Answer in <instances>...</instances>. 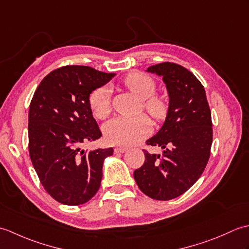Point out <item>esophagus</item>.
<instances>
[{"instance_id":"esophagus-1","label":"esophagus","mask_w":249,"mask_h":249,"mask_svg":"<svg viewBox=\"0 0 249 249\" xmlns=\"http://www.w3.org/2000/svg\"><path fill=\"white\" fill-rule=\"evenodd\" d=\"M126 147H124V146H116V147H114V153L116 154V153H124V152H126Z\"/></svg>"}]
</instances>
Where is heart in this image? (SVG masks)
Returning <instances> with one entry per match:
<instances>
[{
  "instance_id": "1",
  "label": "heart",
  "mask_w": 249,
  "mask_h": 249,
  "mask_svg": "<svg viewBox=\"0 0 249 249\" xmlns=\"http://www.w3.org/2000/svg\"><path fill=\"white\" fill-rule=\"evenodd\" d=\"M123 84L140 100H143V108L155 120L160 121L167 114V102L161 96L154 95L156 84L153 79L142 72H130L123 80ZM89 106L96 119H105L110 113V89L102 87L91 94ZM151 121L146 115L135 118L118 116L108 121L104 126L106 139L111 144L130 145L150 134Z\"/></svg>"
}]
</instances>
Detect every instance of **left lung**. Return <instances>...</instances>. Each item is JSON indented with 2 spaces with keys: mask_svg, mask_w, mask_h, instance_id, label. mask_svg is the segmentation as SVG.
I'll use <instances>...</instances> for the list:
<instances>
[{
  "mask_svg": "<svg viewBox=\"0 0 249 249\" xmlns=\"http://www.w3.org/2000/svg\"><path fill=\"white\" fill-rule=\"evenodd\" d=\"M146 71L162 77L169 107L160 129L146 140L162 153L144 151V163L134 178L147 197L167 201L188 190L204 171L213 140L212 119L203 86L186 68L165 62Z\"/></svg>",
  "mask_w": 249,
  "mask_h": 249,
  "instance_id": "left-lung-1",
  "label": "left lung"
}]
</instances>
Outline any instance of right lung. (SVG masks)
<instances>
[{
    "label": "right lung",
    "instance_id": "add662e5",
    "mask_svg": "<svg viewBox=\"0 0 249 249\" xmlns=\"http://www.w3.org/2000/svg\"><path fill=\"white\" fill-rule=\"evenodd\" d=\"M115 73L89 66H64L41 80L29 111V152L46 192L57 202L79 205L98 192L106 157L113 149L82 150L102 137L89 95Z\"/></svg>",
    "mask_w": 249,
    "mask_h": 249
}]
</instances>
